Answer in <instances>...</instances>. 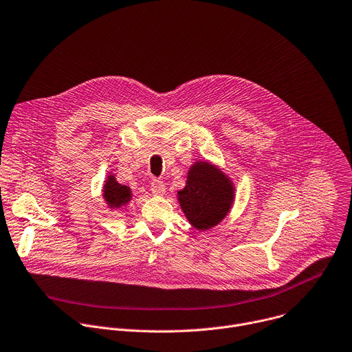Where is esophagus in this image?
I'll return each instance as SVG.
<instances>
[{
	"label": "esophagus",
	"mask_w": 352,
	"mask_h": 352,
	"mask_svg": "<svg viewBox=\"0 0 352 352\" xmlns=\"http://www.w3.org/2000/svg\"><path fill=\"white\" fill-rule=\"evenodd\" d=\"M151 190H152L153 195L162 196V195H164V192H166V185H164V182L160 181V179H153L152 184H151Z\"/></svg>",
	"instance_id": "obj_1"
}]
</instances>
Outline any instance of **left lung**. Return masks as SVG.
<instances>
[{
	"instance_id": "8db88e82",
	"label": "left lung",
	"mask_w": 352,
	"mask_h": 352,
	"mask_svg": "<svg viewBox=\"0 0 352 352\" xmlns=\"http://www.w3.org/2000/svg\"><path fill=\"white\" fill-rule=\"evenodd\" d=\"M235 199L232 181L215 166L196 162L188 173L186 186L178 192V201L188 221L200 230L219 223Z\"/></svg>"
}]
</instances>
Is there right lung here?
<instances>
[{"label":"right lung","instance_id":"right-lung-1","mask_svg":"<svg viewBox=\"0 0 352 352\" xmlns=\"http://www.w3.org/2000/svg\"><path fill=\"white\" fill-rule=\"evenodd\" d=\"M103 185V197L110 208H119L131 200V189L116 181L114 175H109Z\"/></svg>","mask_w":352,"mask_h":352}]
</instances>
